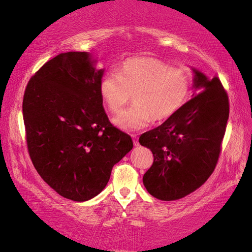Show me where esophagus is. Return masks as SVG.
Wrapping results in <instances>:
<instances>
[{
  "mask_svg": "<svg viewBox=\"0 0 252 252\" xmlns=\"http://www.w3.org/2000/svg\"><path fill=\"white\" fill-rule=\"evenodd\" d=\"M132 138H133V144H134V146H138L139 143H138V137L136 136V135L133 134V135H132Z\"/></svg>",
  "mask_w": 252,
  "mask_h": 252,
  "instance_id": "esophagus-1",
  "label": "esophagus"
}]
</instances>
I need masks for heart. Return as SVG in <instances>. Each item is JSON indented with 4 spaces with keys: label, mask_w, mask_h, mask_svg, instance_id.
<instances>
[{
    "label": "heart",
    "mask_w": 252,
    "mask_h": 252,
    "mask_svg": "<svg viewBox=\"0 0 252 252\" xmlns=\"http://www.w3.org/2000/svg\"><path fill=\"white\" fill-rule=\"evenodd\" d=\"M190 90L188 72L154 59L126 60L117 74H107L100 82L101 98L113 114L120 113L133 96L134 105L113 119L125 131L172 118L188 102Z\"/></svg>",
    "instance_id": "1"
}]
</instances>
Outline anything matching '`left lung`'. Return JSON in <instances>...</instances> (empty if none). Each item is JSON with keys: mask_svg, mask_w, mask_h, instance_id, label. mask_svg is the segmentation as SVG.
Here are the masks:
<instances>
[{"mask_svg": "<svg viewBox=\"0 0 252 252\" xmlns=\"http://www.w3.org/2000/svg\"><path fill=\"white\" fill-rule=\"evenodd\" d=\"M201 90L163 125L140 135L153 164L144 175L148 192L164 201L181 199L199 189L214 171L229 118V98L217 76L193 70Z\"/></svg>", "mask_w": 252, "mask_h": 252, "instance_id": "obj_1", "label": "left lung"}]
</instances>
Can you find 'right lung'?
Segmentation results:
<instances>
[{"instance_id": "right-lung-1", "label": "right lung", "mask_w": 252, "mask_h": 252, "mask_svg": "<svg viewBox=\"0 0 252 252\" xmlns=\"http://www.w3.org/2000/svg\"><path fill=\"white\" fill-rule=\"evenodd\" d=\"M103 71L87 52L61 53L31 77L23 95L32 162L44 182L73 201L100 193L114 165L133 148L103 108Z\"/></svg>"}]
</instances>
